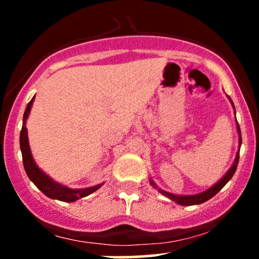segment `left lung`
<instances>
[{
    "label": "left lung",
    "instance_id": "left-lung-1",
    "mask_svg": "<svg viewBox=\"0 0 259 259\" xmlns=\"http://www.w3.org/2000/svg\"><path fill=\"white\" fill-rule=\"evenodd\" d=\"M229 100H230L231 105H233V107H234V103H233V101H231L230 97H229ZM234 109H235V107H234ZM237 133H239V146H241L242 139H241V130H240L239 124H237ZM239 154H240V151H237L236 157H235V160H234V164L231 165V168L229 169V170L227 171V174H225L224 177H223L222 179L219 180L218 183L215 184V185H213L212 187H209V189L206 190V191L201 192V194H197V195H187V196H179V195L170 194V192L164 191V190H162V189H158V191H159L162 195L167 196L169 200L177 202V203L180 204V206H194V204L203 203V202L208 201V200H209V198H212L213 196L218 194V192L221 191L223 187L225 186V184H227L228 181L230 180L231 178H233V175L235 174V171H236L237 163H239ZM150 184H151V185H152L153 187H157L156 184H154L152 180H150Z\"/></svg>",
    "mask_w": 259,
    "mask_h": 259
}]
</instances>
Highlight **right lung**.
Returning a JSON list of instances; mask_svg holds the SVG:
<instances>
[{
    "label": "right lung",
    "instance_id": "add662e5",
    "mask_svg": "<svg viewBox=\"0 0 259 259\" xmlns=\"http://www.w3.org/2000/svg\"><path fill=\"white\" fill-rule=\"evenodd\" d=\"M35 96L32 97L30 102L26 106L24 117H23V126L20 130V151H22L23 156V164H24V169L26 171V175L29 177L32 183L35 184V186L40 190L42 194H45L47 197L52 198V200H58L63 202H74L79 198L89 196L92 192H95L96 190H99L102 184H99L96 186L86 187V189H69V187L61 185V184L56 183L55 180H52L49 175H46L37 167L36 163H35L34 158H32V154L30 151V146H29V140H28V130H26L25 123L26 119L29 117V113H30L32 102H34Z\"/></svg>",
    "mask_w": 259,
    "mask_h": 259
}]
</instances>
